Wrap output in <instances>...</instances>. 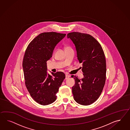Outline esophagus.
<instances>
[{
	"label": "esophagus",
	"mask_w": 130,
	"mask_h": 130,
	"mask_svg": "<svg viewBox=\"0 0 130 130\" xmlns=\"http://www.w3.org/2000/svg\"><path fill=\"white\" fill-rule=\"evenodd\" d=\"M70 77V76L68 75V74H66V75H65V79H69Z\"/></svg>",
	"instance_id": "esophagus-1"
}]
</instances>
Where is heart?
<instances>
[{
  "label": "heart",
  "instance_id": "heart-1",
  "mask_svg": "<svg viewBox=\"0 0 130 130\" xmlns=\"http://www.w3.org/2000/svg\"><path fill=\"white\" fill-rule=\"evenodd\" d=\"M68 47H66V48H68Z\"/></svg>",
  "mask_w": 130,
  "mask_h": 130
}]
</instances>
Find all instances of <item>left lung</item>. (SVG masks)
<instances>
[{
  "label": "left lung",
  "mask_w": 130,
  "mask_h": 130,
  "mask_svg": "<svg viewBox=\"0 0 130 130\" xmlns=\"http://www.w3.org/2000/svg\"><path fill=\"white\" fill-rule=\"evenodd\" d=\"M75 45L77 57L83 63V78L76 76L72 91L74 100L83 105L94 102L102 92L106 80V63L102 47L92 36L83 33L73 32L67 34Z\"/></svg>",
  "instance_id": "left-lung-1"
}]
</instances>
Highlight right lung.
I'll use <instances>...</instances> for the list:
<instances>
[{
    "label": "right lung",
    "instance_id": "right-lung-1",
    "mask_svg": "<svg viewBox=\"0 0 130 130\" xmlns=\"http://www.w3.org/2000/svg\"><path fill=\"white\" fill-rule=\"evenodd\" d=\"M66 34L42 33L29 44L23 60L25 85L32 98L42 105L54 102L65 75L62 72L47 73V61L52 57L56 46Z\"/></svg>",
    "mask_w": 130,
    "mask_h": 130
}]
</instances>
